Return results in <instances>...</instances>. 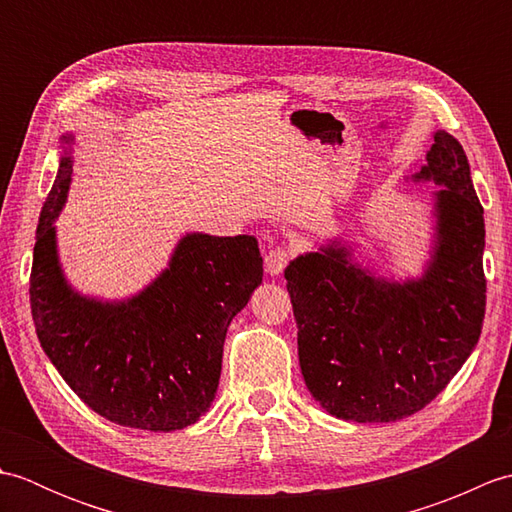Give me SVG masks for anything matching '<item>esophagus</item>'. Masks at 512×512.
I'll return each mask as SVG.
<instances>
[{"mask_svg":"<svg viewBox=\"0 0 512 512\" xmlns=\"http://www.w3.org/2000/svg\"><path fill=\"white\" fill-rule=\"evenodd\" d=\"M290 262V250L288 248H273L264 259V266H266V273L270 277H277L284 273V268Z\"/></svg>","mask_w":512,"mask_h":512,"instance_id":"1","label":"esophagus"}]
</instances>
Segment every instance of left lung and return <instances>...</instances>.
Here are the masks:
<instances>
[{
    "mask_svg": "<svg viewBox=\"0 0 512 512\" xmlns=\"http://www.w3.org/2000/svg\"><path fill=\"white\" fill-rule=\"evenodd\" d=\"M411 178L440 184L436 244L422 277H376L341 242L299 255L284 273L303 380L341 420L396 422L420 411L480 341L484 209L462 145L438 129Z\"/></svg>",
    "mask_w": 512,
    "mask_h": 512,
    "instance_id": "8db88e82",
    "label": "left lung"
}]
</instances>
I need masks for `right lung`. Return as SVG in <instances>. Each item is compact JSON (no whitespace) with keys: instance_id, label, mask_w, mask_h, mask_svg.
Wrapping results in <instances>:
<instances>
[{"instance_id":"right-lung-1","label":"right lung","mask_w":512,"mask_h":512,"mask_svg":"<svg viewBox=\"0 0 512 512\" xmlns=\"http://www.w3.org/2000/svg\"><path fill=\"white\" fill-rule=\"evenodd\" d=\"M43 204L30 273L39 343L65 383L121 427L176 431L209 411L226 330L262 284L253 235L180 239L169 268L125 301L83 297L63 277L54 220L68 198L72 136Z\"/></svg>"}]
</instances>
